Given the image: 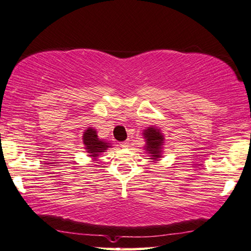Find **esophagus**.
<instances>
[{"instance_id":"obj_1","label":"esophagus","mask_w":251,"mask_h":251,"mask_svg":"<svg viewBox=\"0 0 251 251\" xmlns=\"http://www.w3.org/2000/svg\"><path fill=\"white\" fill-rule=\"evenodd\" d=\"M121 146H122V148H127V147L129 146V141H128V140L124 141V142H122V143H121Z\"/></svg>"}]
</instances>
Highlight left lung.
I'll list each match as a JSON object with an SVG mask.
<instances>
[{"mask_svg":"<svg viewBox=\"0 0 251 251\" xmlns=\"http://www.w3.org/2000/svg\"><path fill=\"white\" fill-rule=\"evenodd\" d=\"M143 136L146 139V150L147 152L150 154L153 161H156L161 158V149L164 146V135L156 127L151 126L148 127L147 129H144Z\"/></svg>","mask_w":251,"mask_h":251,"instance_id":"1","label":"left lung"}]
</instances>
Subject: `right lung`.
<instances>
[{
	"label": "right lung",
	"mask_w": 251,
	"mask_h": 251,
	"mask_svg": "<svg viewBox=\"0 0 251 251\" xmlns=\"http://www.w3.org/2000/svg\"><path fill=\"white\" fill-rule=\"evenodd\" d=\"M83 143L85 146L86 152L93 159H97V157L100 156V153L104 152L110 147V143H107L99 139L97 130L91 128V127H89L83 134Z\"/></svg>",
	"instance_id": "obj_1"
}]
</instances>
